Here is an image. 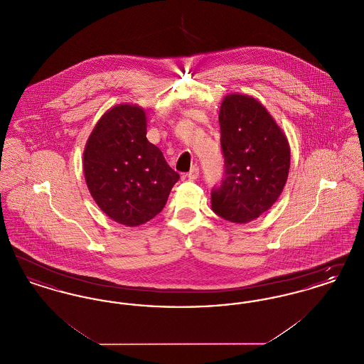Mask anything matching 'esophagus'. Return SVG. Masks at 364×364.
<instances>
[{"label":"esophagus","mask_w":364,"mask_h":364,"mask_svg":"<svg viewBox=\"0 0 364 364\" xmlns=\"http://www.w3.org/2000/svg\"><path fill=\"white\" fill-rule=\"evenodd\" d=\"M187 177H188L190 180H196V178L199 177V166H198V165H193V166L191 168L190 172L187 173Z\"/></svg>","instance_id":"obj_1"}]
</instances>
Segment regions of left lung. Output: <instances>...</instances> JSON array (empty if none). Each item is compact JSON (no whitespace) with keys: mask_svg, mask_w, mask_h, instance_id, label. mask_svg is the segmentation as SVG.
Instances as JSON below:
<instances>
[{"mask_svg":"<svg viewBox=\"0 0 364 364\" xmlns=\"http://www.w3.org/2000/svg\"><path fill=\"white\" fill-rule=\"evenodd\" d=\"M224 180L211 190V208L245 224L272 208L287 183L291 149L266 107L250 95L229 94L220 109Z\"/></svg>","mask_w":364,"mask_h":364,"instance_id":"1","label":"left lung"}]
</instances>
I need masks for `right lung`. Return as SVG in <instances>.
I'll use <instances>...</instances> for the list:
<instances>
[{
	"mask_svg": "<svg viewBox=\"0 0 364 364\" xmlns=\"http://www.w3.org/2000/svg\"><path fill=\"white\" fill-rule=\"evenodd\" d=\"M144 110L117 105L97 122L83 153L87 187L113 221L138 226L165 208L180 174L147 138Z\"/></svg>",
	"mask_w": 364,
	"mask_h": 364,
	"instance_id": "1",
	"label": "right lung"
}]
</instances>
